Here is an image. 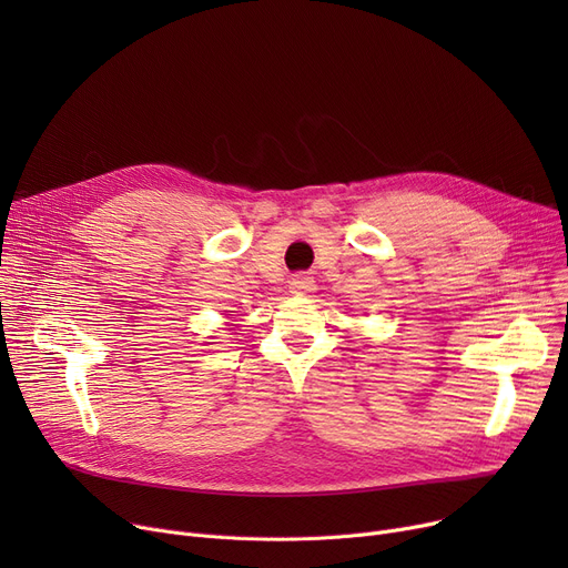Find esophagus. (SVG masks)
Instances as JSON below:
<instances>
[{
    "mask_svg": "<svg viewBox=\"0 0 568 568\" xmlns=\"http://www.w3.org/2000/svg\"><path fill=\"white\" fill-rule=\"evenodd\" d=\"M313 290H315V281L311 276H306V274H294L290 278V292L292 294H308Z\"/></svg>",
    "mask_w": 568,
    "mask_h": 568,
    "instance_id": "34e87169",
    "label": "esophagus"
}]
</instances>
